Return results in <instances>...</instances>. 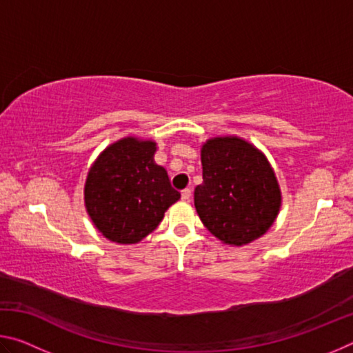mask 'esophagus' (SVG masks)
<instances>
[{"label":"esophagus","mask_w":353,"mask_h":353,"mask_svg":"<svg viewBox=\"0 0 353 353\" xmlns=\"http://www.w3.org/2000/svg\"><path fill=\"white\" fill-rule=\"evenodd\" d=\"M181 196H182V201H190V198H191V190H190V188L182 190Z\"/></svg>","instance_id":"obj_1"}]
</instances>
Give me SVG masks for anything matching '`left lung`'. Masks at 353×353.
<instances>
[{
	"instance_id": "8db88e82",
	"label": "left lung",
	"mask_w": 353,
	"mask_h": 353,
	"mask_svg": "<svg viewBox=\"0 0 353 353\" xmlns=\"http://www.w3.org/2000/svg\"><path fill=\"white\" fill-rule=\"evenodd\" d=\"M202 179L194 207L210 234L243 246L272 225L280 208L274 171L259 149L236 137L208 140L201 152Z\"/></svg>"
}]
</instances>
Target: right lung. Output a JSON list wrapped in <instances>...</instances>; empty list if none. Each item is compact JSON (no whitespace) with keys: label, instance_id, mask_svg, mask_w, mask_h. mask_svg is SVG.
I'll list each match as a JSON object with an SVG mask.
<instances>
[{"label":"right lung","instance_id":"1","mask_svg":"<svg viewBox=\"0 0 353 353\" xmlns=\"http://www.w3.org/2000/svg\"><path fill=\"white\" fill-rule=\"evenodd\" d=\"M154 141L119 140L99 155L88 172L87 212L110 241L139 243L181 198L165 168L154 162Z\"/></svg>","mask_w":353,"mask_h":353}]
</instances>
